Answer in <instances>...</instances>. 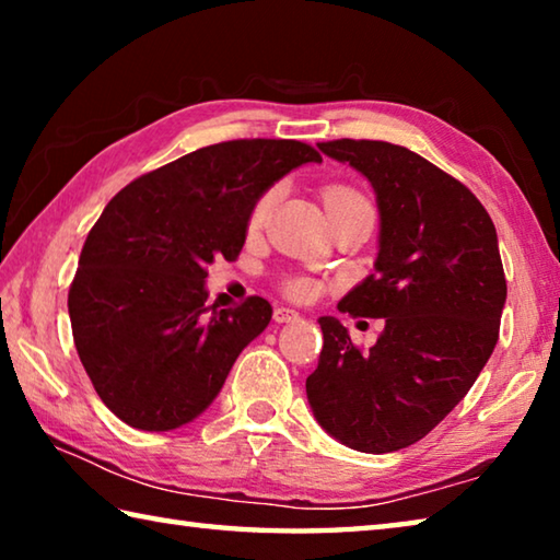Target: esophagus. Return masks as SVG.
<instances>
[{"instance_id":"1","label":"esophagus","mask_w":560,"mask_h":560,"mask_svg":"<svg viewBox=\"0 0 560 560\" xmlns=\"http://www.w3.org/2000/svg\"><path fill=\"white\" fill-rule=\"evenodd\" d=\"M273 320H277V324H293V320H299V314L293 308L279 306L273 308Z\"/></svg>"}]
</instances>
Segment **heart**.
<instances>
[{"label": "heart", "mask_w": 560, "mask_h": 560, "mask_svg": "<svg viewBox=\"0 0 560 560\" xmlns=\"http://www.w3.org/2000/svg\"><path fill=\"white\" fill-rule=\"evenodd\" d=\"M271 202H273V192L269 189V192H264L257 197V202H254L252 212H249V226L252 230H257V226L264 224V220H267V214L271 210ZM358 202H365V197L358 192V189L348 187V185H328L324 189V205L326 210H338V207H346V205H358ZM287 289L291 296H306V293L311 291V283L306 279H293L287 283Z\"/></svg>", "instance_id": "obj_1"}]
</instances>
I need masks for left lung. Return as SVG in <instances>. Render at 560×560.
I'll return each instance as SVG.
<instances>
[{
	"mask_svg": "<svg viewBox=\"0 0 560 560\" xmlns=\"http://www.w3.org/2000/svg\"><path fill=\"white\" fill-rule=\"evenodd\" d=\"M318 148L375 189V271L338 311L385 318V328L363 353L338 318L320 316L324 350L306 377L308 405L346 447L397 452L438 428L494 353L506 303L497 230L459 179L412 150L350 138Z\"/></svg>",
	"mask_w": 560,
	"mask_h": 560,
	"instance_id": "obj_1",
	"label": "left lung"
}]
</instances>
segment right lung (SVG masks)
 <instances>
[{"instance_id":"obj_1","label":"right lung","mask_w":560,"mask_h":560,"mask_svg":"<svg viewBox=\"0 0 560 560\" xmlns=\"http://www.w3.org/2000/svg\"><path fill=\"white\" fill-rule=\"evenodd\" d=\"M306 163L320 155L299 140L207 145L132 179L93 224L69 291L73 343L101 400L130 428L192 422L269 326L261 296L207 306V267L240 257L257 197Z\"/></svg>"}]
</instances>
